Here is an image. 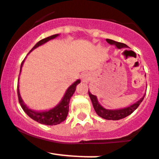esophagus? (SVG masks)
<instances>
[{
	"label": "esophagus",
	"mask_w": 159,
	"mask_h": 159,
	"mask_svg": "<svg viewBox=\"0 0 159 159\" xmlns=\"http://www.w3.org/2000/svg\"><path fill=\"white\" fill-rule=\"evenodd\" d=\"M90 74L89 73H85V74H83L81 75V78H82V81L84 82H89V81L90 80Z\"/></svg>",
	"instance_id": "1"
}]
</instances>
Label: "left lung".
<instances>
[{"mask_svg":"<svg viewBox=\"0 0 159 159\" xmlns=\"http://www.w3.org/2000/svg\"><path fill=\"white\" fill-rule=\"evenodd\" d=\"M106 41L108 42L110 45H115L117 46V48L118 49H121V48H127V45L124 43H121V42H118V41H113V40L110 39H106ZM89 93V96L91 99V102L93 103V106L94 108L95 112L97 113V114L98 116H100L101 118H105V119L107 120H119L122 119V118H125L129 116V114H131L139 106V105L141 104V102H143L144 97L142 98L139 102H137L136 103H134L132 106H129L127 108L121 109V110H106V109L103 108L102 106H101L98 103V100H97L96 96L93 95L90 92H88Z\"/></svg>","mask_w":159,"mask_h":159,"instance_id":"obj_1","label":"left lung"}]
</instances>
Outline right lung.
Segmentation results:
<instances>
[{
	"label": "right lung",
	"mask_w": 159,
	"mask_h": 159,
	"mask_svg": "<svg viewBox=\"0 0 159 159\" xmlns=\"http://www.w3.org/2000/svg\"><path fill=\"white\" fill-rule=\"evenodd\" d=\"M58 34H55V35H52L50 37H48L46 38L41 40L36 44L34 46V48L30 50H34L37 47L40 46V45H43L44 43L47 42L48 41L51 39H53L56 37H57ZM25 61V59H24ZM24 61L21 62L20 65V70H21L22 65L24 63ZM80 83V80L76 81L71 86L68 88V89L66 90V93L65 94L64 98H62L61 102L58 104V106H57L55 108L52 109V110H49V111H45V112H35L34 110L29 109L24 104L23 101H22L21 98H20V92H19V88L17 85V96H18V101L20 103L21 108L23 109L25 112L27 114V115L30 116L32 119H34V121H38L41 124H44V125H53L60 124L61 122H62L66 120V117L68 115L69 113V103H70V100L71 98V97L73 96L74 93L75 92L76 86Z\"/></svg>",
	"instance_id": "obj_1"
}]
</instances>
